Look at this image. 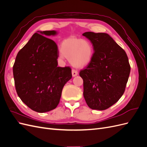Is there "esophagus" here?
Here are the masks:
<instances>
[{"label":"esophagus","mask_w":147,"mask_h":147,"mask_svg":"<svg viewBox=\"0 0 147 147\" xmlns=\"http://www.w3.org/2000/svg\"><path fill=\"white\" fill-rule=\"evenodd\" d=\"M72 76L73 77L77 76V75H78V71L77 70L72 69Z\"/></svg>","instance_id":"34e87169"}]
</instances>
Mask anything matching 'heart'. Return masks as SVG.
Returning a JSON list of instances; mask_svg holds the SVG:
<instances>
[{
	"mask_svg": "<svg viewBox=\"0 0 147 147\" xmlns=\"http://www.w3.org/2000/svg\"><path fill=\"white\" fill-rule=\"evenodd\" d=\"M61 59L69 58L70 63L76 67H83L90 63L93 55V48L87 40L74 37L64 40L61 43Z\"/></svg>",
	"mask_w": 147,
	"mask_h": 147,
	"instance_id": "b5f03b06",
	"label": "heart"
}]
</instances>
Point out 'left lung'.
<instances>
[{
	"label": "left lung",
	"mask_w": 147,
	"mask_h": 147,
	"mask_svg": "<svg viewBox=\"0 0 147 147\" xmlns=\"http://www.w3.org/2000/svg\"><path fill=\"white\" fill-rule=\"evenodd\" d=\"M94 50L91 61L80 76L83 80V96L94 110L109 109L125 91L131 66L123 49L105 33L86 32Z\"/></svg>",
	"instance_id": "obj_1"
}]
</instances>
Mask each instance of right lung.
Returning a JSON list of instances; mask_svg holds the SVG:
<instances>
[{"instance_id": "obj_1", "label": "right lung", "mask_w": 147, "mask_h": 147, "mask_svg": "<svg viewBox=\"0 0 147 147\" xmlns=\"http://www.w3.org/2000/svg\"><path fill=\"white\" fill-rule=\"evenodd\" d=\"M38 33L18 53L13 72L21 100L32 110L44 113L56 108L63 88L72 75L70 67H57V46L45 37L55 35L56 31Z\"/></svg>"}]
</instances>
